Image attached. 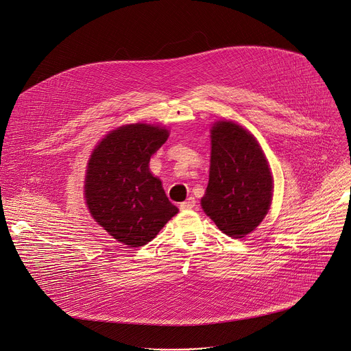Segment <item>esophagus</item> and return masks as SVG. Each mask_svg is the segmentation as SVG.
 <instances>
[{
  "label": "esophagus",
  "instance_id": "1",
  "mask_svg": "<svg viewBox=\"0 0 351 351\" xmlns=\"http://www.w3.org/2000/svg\"><path fill=\"white\" fill-rule=\"evenodd\" d=\"M196 204V200H195V197H188L185 202H182V203H180V208L181 210H189V208H192L193 206Z\"/></svg>",
  "mask_w": 351,
  "mask_h": 351
}]
</instances>
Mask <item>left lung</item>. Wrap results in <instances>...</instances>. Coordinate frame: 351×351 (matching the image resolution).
Instances as JSON below:
<instances>
[{
    "instance_id": "left-lung-1",
    "label": "left lung",
    "mask_w": 351,
    "mask_h": 351,
    "mask_svg": "<svg viewBox=\"0 0 351 351\" xmlns=\"http://www.w3.org/2000/svg\"><path fill=\"white\" fill-rule=\"evenodd\" d=\"M210 134L212 156L202 208L220 231L245 238L271 206L274 180L268 162L257 139L234 121H216Z\"/></svg>"
}]
</instances>
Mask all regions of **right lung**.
Masks as SVG:
<instances>
[{
    "label": "right lung",
    "mask_w": 351,
    "mask_h": 351,
    "mask_svg": "<svg viewBox=\"0 0 351 351\" xmlns=\"http://www.w3.org/2000/svg\"><path fill=\"white\" fill-rule=\"evenodd\" d=\"M167 138L160 125H121L105 135L87 163L84 197L93 219L130 247L151 242L178 213L149 170L151 156Z\"/></svg>",
    "instance_id": "obj_1"
}]
</instances>
